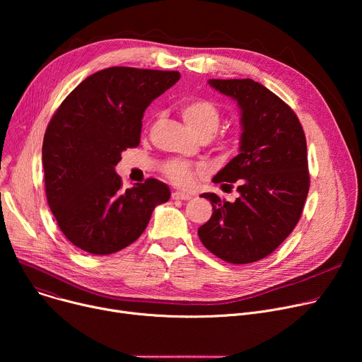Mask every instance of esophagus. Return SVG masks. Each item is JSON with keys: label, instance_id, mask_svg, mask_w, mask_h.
I'll return each instance as SVG.
<instances>
[{"label": "esophagus", "instance_id": "34e87169", "mask_svg": "<svg viewBox=\"0 0 362 362\" xmlns=\"http://www.w3.org/2000/svg\"><path fill=\"white\" fill-rule=\"evenodd\" d=\"M171 198H173V199H176V201H189V199H191L192 197H191V195H189V194H185V192L176 191V192H173V194H171Z\"/></svg>", "mask_w": 362, "mask_h": 362}]
</instances>
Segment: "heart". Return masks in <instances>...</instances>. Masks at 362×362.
Returning <instances> with one entry per match:
<instances>
[{"instance_id": "b5f03b06", "label": "heart", "mask_w": 362, "mask_h": 362, "mask_svg": "<svg viewBox=\"0 0 362 362\" xmlns=\"http://www.w3.org/2000/svg\"><path fill=\"white\" fill-rule=\"evenodd\" d=\"M182 116L187 126L199 136H211L220 123L218 108L206 100H192L183 104ZM205 164H191L183 160H170L164 164L163 171L170 182L176 186L189 187L197 175L206 173Z\"/></svg>"}]
</instances>
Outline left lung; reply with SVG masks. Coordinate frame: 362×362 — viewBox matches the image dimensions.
<instances>
[{
	"instance_id": "left-lung-1",
	"label": "left lung",
	"mask_w": 362,
	"mask_h": 362,
	"mask_svg": "<svg viewBox=\"0 0 362 362\" xmlns=\"http://www.w3.org/2000/svg\"><path fill=\"white\" fill-rule=\"evenodd\" d=\"M208 85L238 103L239 154L213 177L238 185L235 202L202 194L213 216L198 229L205 248L223 261L250 264L270 255L295 229L310 175L307 141L293 110L252 79H210Z\"/></svg>"
}]
</instances>
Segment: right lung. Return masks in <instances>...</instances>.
Wrapping results in <instances>:
<instances>
[{
  "label": "right lung",
  "mask_w": 362,
  "mask_h": 362,
  "mask_svg": "<svg viewBox=\"0 0 362 362\" xmlns=\"http://www.w3.org/2000/svg\"><path fill=\"white\" fill-rule=\"evenodd\" d=\"M179 79V71L108 67L76 86L52 116L42 144L47 199L64 236L82 251L126 248L170 199L157 179L124 191L116 165L123 151L139 145L148 105Z\"/></svg>",
  "instance_id": "obj_1"
}]
</instances>
